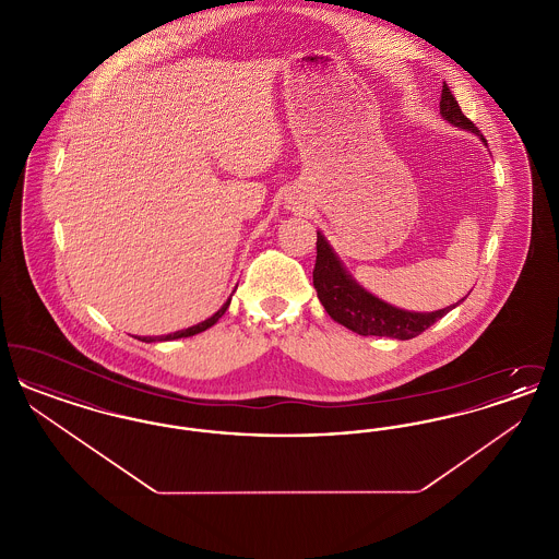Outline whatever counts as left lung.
<instances>
[{
	"mask_svg": "<svg viewBox=\"0 0 559 559\" xmlns=\"http://www.w3.org/2000/svg\"><path fill=\"white\" fill-rule=\"evenodd\" d=\"M440 112L452 126L479 133L476 123L463 115L459 103L452 96L451 87L442 85ZM481 142L486 138L481 135ZM314 289L319 293L320 304L329 312V317L347 326L358 335H377V337H394V340H413L429 329L436 320L447 317L452 308L438 312H406L394 308L369 292H365L356 281L347 274L329 242L320 235L317 237V264H314Z\"/></svg>",
	"mask_w": 559,
	"mask_h": 559,
	"instance_id": "1",
	"label": "left lung"
}]
</instances>
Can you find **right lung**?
Listing matches in <instances>:
<instances>
[{
	"label": "right lung",
	"mask_w": 559,
	"mask_h": 559,
	"mask_svg": "<svg viewBox=\"0 0 559 559\" xmlns=\"http://www.w3.org/2000/svg\"><path fill=\"white\" fill-rule=\"evenodd\" d=\"M228 306H230V299L213 314L212 319L203 320V322H199V324H194V326H190V329H185V331H176V333H169V335H163V337H138L140 342H146V344H151V342H169V340H180V337H190V335H197V333H201V331H205V329H210L213 326L217 320L222 319V314L228 310Z\"/></svg>",
	"instance_id": "right-lung-1"
}]
</instances>
